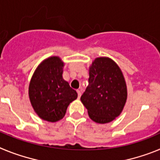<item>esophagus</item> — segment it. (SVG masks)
Returning a JSON list of instances; mask_svg holds the SVG:
<instances>
[{"mask_svg":"<svg viewBox=\"0 0 160 160\" xmlns=\"http://www.w3.org/2000/svg\"><path fill=\"white\" fill-rule=\"evenodd\" d=\"M77 92H78V98H80V97H81V95H82V90H78Z\"/></svg>","mask_w":160,"mask_h":160,"instance_id":"34e87169","label":"esophagus"}]
</instances>
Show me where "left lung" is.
<instances>
[{"label": "left lung", "mask_w": 160, "mask_h": 160, "mask_svg": "<svg viewBox=\"0 0 160 160\" xmlns=\"http://www.w3.org/2000/svg\"><path fill=\"white\" fill-rule=\"evenodd\" d=\"M89 85L81 96L90 118L107 123L118 117L125 106L128 90L118 65L109 58H97L90 66Z\"/></svg>", "instance_id": "8db88e82"}]
</instances>
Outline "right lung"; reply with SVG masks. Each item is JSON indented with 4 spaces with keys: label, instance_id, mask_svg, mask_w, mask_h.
I'll list each match as a JSON object with an SVG mask.
<instances>
[{
    "label": "right lung",
    "instance_id": "add662e5",
    "mask_svg": "<svg viewBox=\"0 0 160 160\" xmlns=\"http://www.w3.org/2000/svg\"><path fill=\"white\" fill-rule=\"evenodd\" d=\"M64 62L53 56L44 60L34 71L29 87L31 105L42 119L54 122L65 116L76 90L62 78Z\"/></svg>",
    "mask_w": 160,
    "mask_h": 160
}]
</instances>
